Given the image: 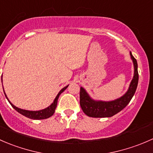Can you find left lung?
Returning <instances> with one entry per match:
<instances>
[{"mask_svg":"<svg viewBox=\"0 0 153 153\" xmlns=\"http://www.w3.org/2000/svg\"><path fill=\"white\" fill-rule=\"evenodd\" d=\"M134 66V74L127 92L119 98L112 101L95 100L91 98L84 88H80V106L88 116L94 118L111 117L124 109L134 96L138 82V64L130 52Z\"/></svg>","mask_w":153,"mask_h":153,"instance_id":"1","label":"left lung"}]
</instances>
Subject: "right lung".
<instances>
[{"instance_id":"1","label":"right lung","mask_w":153,"mask_h":153,"mask_svg":"<svg viewBox=\"0 0 153 153\" xmlns=\"http://www.w3.org/2000/svg\"><path fill=\"white\" fill-rule=\"evenodd\" d=\"M1 81H2V76H1ZM68 87V85L65 86V88H63L62 89H61V91L58 93V94L56 95V97H55L54 100L51 105H49L48 107H47L45 109H42V110H40V111H28V110H23L21 109V108H19L18 107L15 106L8 99L7 96L5 94V91H4V94H5V97L7 99V100L9 101V102L10 103V105H12V108L18 112L19 113L22 114L23 116H26V117L29 118L31 119H36V120H40V119H48V118L51 117V116H53V114L54 113L55 109L56 108V105H57V101L58 99H59V95L63 92ZM3 89H4V87H3Z\"/></svg>"}]
</instances>
